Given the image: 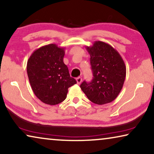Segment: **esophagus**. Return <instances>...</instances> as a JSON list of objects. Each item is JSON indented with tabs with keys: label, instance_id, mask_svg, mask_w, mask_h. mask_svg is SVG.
<instances>
[{
	"label": "esophagus",
	"instance_id": "1",
	"mask_svg": "<svg viewBox=\"0 0 154 154\" xmlns=\"http://www.w3.org/2000/svg\"><path fill=\"white\" fill-rule=\"evenodd\" d=\"M76 80H77V83L78 84H80L82 83V78L79 77L77 78Z\"/></svg>",
	"mask_w": 154,
	"mask_h": 154
}]
</instances>
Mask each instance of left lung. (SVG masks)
Masks as SVG:
<instances>
[{
	"label": "left lung",
	"mask_w": 154,
	"mask_h": 154,
	"mask_svg": "<svg viewBox=\"0 0 154 154\" xmlns=\"http://www.w3.org/2000/svg\"><path fill=\"white\" fill-rule=\"evenodd\" d=\"M86 49L91 56L94 77L89 83L84 81L80 88L92 103H111L123 88L126 75L124 61L115 49L102 41H96Z\"/></svg>",
	"instance_id": "obj_1"
}]
</instances>
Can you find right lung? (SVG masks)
<instances>
[{
	"label": "right lung",
	"instance_id": "add662e5",
	"mask_svg": "<svg viewBox=\"0 0 154 154\" xmlns=\"http://www.w3.org/2000/svg\"><path fill=\"white\" fill-rule=\"evenodd\" d=\"M65 48L56 44L35 50L27 62L32 90L42 103L55 105L66 98L68 88L77 83L63 62Z\"/></svg>",
	"mask_w": 154,
	"mask_h": 154
}]
</instances>
